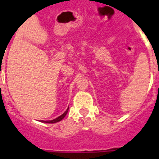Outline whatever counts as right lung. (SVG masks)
I'll return each mask as SVG.
<instances>
[{"label":"right lung","instance_id":"1","mask_svg":"<svg viewBox=\"0 0 159 159\" xmlns=\"http://www.w3.org/2000/svg\"><path fill=\"white\" fill-rule=\"evenodd\" d=\"M68 108H69V107H68ZM68 108L67 109V111H65L64 113L62 114V115H61V116H58V117H57V118L54 119V120H46V121L42 120V122H44V123L53 124V123H57V122H58V121L62 120V119H63V118H64V117H65V116H66V115H67V111H68Z\"/></svg>","mask_w":159,"mask_h":159}]
</instances>
